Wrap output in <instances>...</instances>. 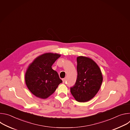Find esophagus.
<instances>
[{
    "instance_id": "obj_1",
    "label": "esophagus",
    "mask_w": 130,
    "mask_h": 130,
    "mask_svg": "<svg viewBox=\"0 0 130 130\" xmlns=\"http://www.w3.org/2000/svg\"><path fill=\"white\" fill-rule=\"evenodd\" d=\"M63 83H64L65 82V81H66V80H65V79H63Z\"/></svg>"
}]
</instances>
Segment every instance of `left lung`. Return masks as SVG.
I'll return each mask as SVG.
<instances>
[{"label":"left lung","mask_w":130,"mask_h":130,"mask_svg":"<svg viewBox=\"0 0 130 130\" xmlns=\"http://www.w3.org/2000/svg\"><path fill=\"white\" fill-rule=\"evenodd\" d=\"M78 76L70 92L78 102H85L94 98L99 90L103 81L101 71L90 58L79 56L77 58Z\"/></svg>","instance_id":"8db88e82"}]
</instances>
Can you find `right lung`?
I'll return each instance as SVG.
<instances>
[{
    "mask_svg": "<svg viewBox=\"0 0 130 130\" xmlns=\"http://www.w3.org/2000/svg\"><path fill=\"white\" fill-rule=\"evenodd\" d=\"M60 57L58 53H44L29 65L25 73V82L29 90L36 97L47 98L62 82L58 72L51 67Z\"/></svg>",
    "mask_w": 130,
    "mask_h": 130,
    "instance_id": "obj_1",
    "label": "right lung"
}]
</instances>
